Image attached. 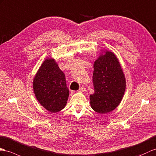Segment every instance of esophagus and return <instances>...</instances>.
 <instances>
[{"mask_svg":"<svg viewBox=\"0 0 156 156\" xmlns=\"http://www.w3.org/2000/svg\"><path fill=\"white\" fill-rule=\"evenodd\" d=\"M85 90H86V89H85V87H83V86H82L80 89H79V92H81V93H84V92H85Z\"/></svg>","mask_w":156,"mask_h":156,"instance_id":"1","label":"esophagus"}]
</instances>
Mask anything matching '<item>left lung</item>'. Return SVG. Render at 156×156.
Returning <instances> with one entry per match:
<instances>
[{"label":"left lung","mask_w":156,"mask_h":156,"mask_svg":"<svg viewBox=\"0 0 156 156\" xmlns=\"http://www.w3.org/2000/svg\"><path fill=\"white\" fill-rule=\"evenodd\" d=\"M93 83L94 93L90 95L91 107L101 114L112 111L122 101L126 89L123 71L112 52L107 51L94 63Z\"/></svg>","instance_id":"left-lung-1"}]
</instances>
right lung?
Segmentation results:
<instances>
[{
  "instance_id": "add662e5",
  "label": "right lung",
  "mask_w": 156,
  "mask_h": 156,
  "mask_svg": "<svg viewBox=\"0 0 156 156\" xmlns=\"http://www.w3.org/2000/svg\"><path fill=\"white\" fill-rule=\"evenodd\" d=\"M33 89L37 100L49 112H59L66 107L69 91L65 74L54 59L41 64L34 79Z\"/></svg>"
}]
</instances>
